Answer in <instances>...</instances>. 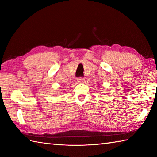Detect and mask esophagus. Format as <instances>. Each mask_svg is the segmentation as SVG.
Returning a JSON list of instances; mask_svg holds the SVG:
<instances>
[{
	"label": "esophagus",
	"mask_w": 157,
	"mask_h": 157,
	"mask_svg": "<svg viewBox=\"0 0 157 157\" xmlns=\"http://www.w3.org/2000/svg\"><path fill=\"white\" fill-rule=\"evenodd\" d=\"M78 82L79 83H84L86 81H85L84 78H78Z\"/></svg>",
	"instance_id": "34e87169"
}]
</instances>
